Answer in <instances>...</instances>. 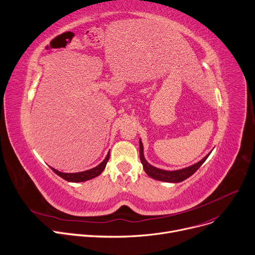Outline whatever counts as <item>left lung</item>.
Here are the masks:
<instances>
[{
	"instance_id": "1",
	"label": "left lung",
	"mask_w": 255,
	"mask_h": 255,
	"mask_svg": "<svg viewBox=\"0 0 255 255\" xmlns=\"http://www.w3.org/2000/svg\"><path fill=\"white\" fill-rule=\"evenodd\" d=\"M209 155H210V152L207 156L203 158L201 161H199L198 163H196L190 167L179 169V170H174V171H167V170H163V169L151 166L150 164H148L146 162V160L144 159V156H143V145H142L141 139H139V157H140V161H141V164L143 166L145 173L149 177L157 179V180H161V181L176 183V182H180L186 178H189L191 175H193L198 170L200 166L206 161V159L208 158Z\"/></svg>"
}]
</instances>
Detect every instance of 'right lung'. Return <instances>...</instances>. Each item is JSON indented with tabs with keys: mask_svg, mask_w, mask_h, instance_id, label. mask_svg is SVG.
<instances>
[{
	"mask_svg": "<svg viewBox=\"0 0 255 255\" xmlns=\"http://www.w3.org/2000/svg\"><path fill=\"white\" fill-rule=\"evenodd\" d=\"M110 159V152H108V155L106 157V159L101 162L99 165H97L96 167L89 169V170L86 171H82V172H77V173H64V172H60L56 169L50 167L52 170L61 178L67 180V181H71V182H82V181H86L89 179H92L96 176H98L101 172L105 170V168L107 166V163Z\"/></svg>",
	"mask_w": 255,
	"mask_h": 255,
	"instance_id": "obj_1",
	"label": "right lung"
}]
</instances>
